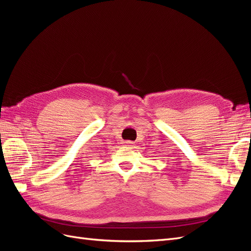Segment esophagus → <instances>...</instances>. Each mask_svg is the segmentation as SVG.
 <instances>
[{"label":"esophagus","instance_id":"obj_1","mask_svg":"<svg viewBox=\"0 0 251 251\" xmlns=\"http://www.w3.org/2000/svg\"><path fill=\"white\" fill-rule=\"evenodd\" d=\"M126 144H128V146H131V144H133V142H131V141H126Z\"/></svg>","mask_w":251,"mask_h":251}]
</instances>
